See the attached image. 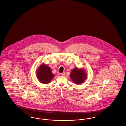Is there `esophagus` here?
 <instances>
[{
    "mask_svg": "<svg viewBox=\"0 0 126 126\" xmlns=\"http://www.w3.org/2000/svg\"><path fill=\"white\" fill-rule=\"evenodd\" d=\"M61 76H65V73H62L61 74Z\"/></svg>",
    "mask_w": 126,
    "mask_h": 126,
    "instance_id": "obj_1",
    "label": "esophagus"
}]
</instances>
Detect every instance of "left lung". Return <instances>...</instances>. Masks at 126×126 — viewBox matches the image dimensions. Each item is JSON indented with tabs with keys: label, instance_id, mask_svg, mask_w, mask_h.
I'll list each match as a JSON object with an SVG mask.
<instances>
[{
	"label": "left lung",
	"instance_id": "obj_1",
	"mask_svg": "<svg viewBox=\"0 0 126 126\" xmlns=\"http://www.w3.org/2000/svg\"><path fill=\"white\" fill-rule=\"evenodd\" d=\"M70 77L74 83L76 84H80L86 80L87 74L83 69L76 67L71 71Z\"/></svg>",
	"mask_w": 126,
	"mask_h": 126
}]
</instances>
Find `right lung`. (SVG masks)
I'll return each mask as SVG.
<instances>
[{"label": "right lung", "instance_id": "obj_1", "mask_svg": "<svg viewBox=\"0 0 126 126\" xmlns=\"http://www.w3.org/2000/svg\"><path fill=\"white\" fill-rule=\"evenodd\" d=\"M36 74L38 80L44 84L49 83L55 76L52 73L50 67L44 63L38 67Z\"/></svg>", "mask_w": 126, "mask_h": 126}]
</instances>
